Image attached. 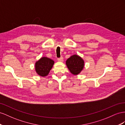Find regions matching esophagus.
I'll return each instance as SVG.
<instances>
[{"label":"esophagus","instance_id":"esophagus-1","mask_svg":"<svg viewBox=\"0 0 125 125\" xmlns=\"http://www.w3.org/2000/svg\"><path fill=\"white\" fill-rule=\"evenodd\" d=\"M58 61H59V62H62L63 61V58L62 56H61V57H60V58H58Z\"/></svg>","mask_w":125,"mask_h":125}]
</instances>
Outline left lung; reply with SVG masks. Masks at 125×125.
Segmentation results:
<instances>
[{
	"label": "left lung",
	"mask_w": 125,
	"mask_h": 125,
	"mask_svg": "<svg viewBox=\"0 0 125 125\" xmlns=\"http://www.w3.org/2000/svg\"><path fill=\"white\" fill-rule=\"evenodd\" d=\"M66 64L71 73L77 75L83 70L84 66V61L80 56L73 55L66 60Z\"/></svg>",
	"instance_id": "1"
}]
</instances>
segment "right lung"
<instances>
[{
  "label": "right lung",
  "mask_w": 125,
  "mask_h": 125,
  "mask_svg": "<svg viewBox=\"0 0 125 125\" xmlns=\"http://www.w3.org/2000/svg\"><path fill=\"white\" fill-rule=\"evenodd\" d=\"M54 62L47 57H42L35 64V71L41 76H45L48 75L52 68Z\"/></svg>",
  "instance_id": "obj_1"
}]
</instances>
